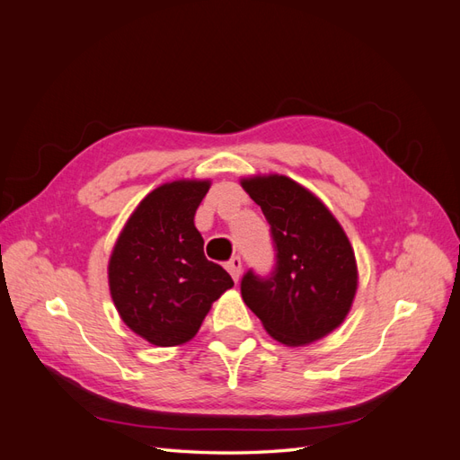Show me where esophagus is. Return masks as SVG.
Listing matches in <instances>:
<instances>
[{"mask_svg": "<svg viewBox=\"0 0 460 460\" xmlns=\"http://www.w3.org/2000/svg\"><path fill=\"white\" fill-rule=\"evenodd\" d=\"M226 270H228L230 276L234 278V282H238L240 276H242V259H240V257H232V259L226 262Z\"/></svg>", "mask_w": 460, "mask_h": 460, "instance_id": "obj_1", "label": "esophagus"}]
</instances>
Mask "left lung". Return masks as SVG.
<instances>
[{
  "mask_svg": "<svg viewBox=\"0 0 460 460\" xmlns=\"http://www.w3.org/2000/svg\"><path fill=\"white\" fill-rule=\"evenodd\" d=\"M267 217L276 270H249L242 297L270 336L289 347L309 345L341 326L358 286L355 252L338 218L313 191L284 174L242 178Z\"/></svg>",
  "mask_w": 460,
  "mask_h": 460,
  "instance_id": "obj_1",
  "label": "left lung"
}]
</instances>
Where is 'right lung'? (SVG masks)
I'll use <instances>...</instances> for the list:
<instances>
[{
    "label": "right lung",
    "mask_w": 460,
    "mask_h": 460,
    "mask_svg": "<svg viewBox=\"0 0 460 460\" xmlns=\"http://www.w3.org/2000/svg\"><path fill=\"white\" fill-rule=\"evenodd\" d=\"M211 180H174L140 201L109 257V291L134 333L157 347L196 336L211 305L234 286L203 253L193 217Z\"/></svg>",
    "instance_id": "1"
}]
</instances>
